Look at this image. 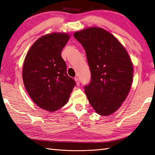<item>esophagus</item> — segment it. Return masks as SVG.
Here are the masks:
<instances>
[{
  "instance_id": "obj_1",
  "label": "esophagus",
  "mask_w": 155,
  "mask_h": 155,
  "mask_svg": "<svg viewBox=\"0 0 155 155\" xmlns=\"http://www.w3.org/2000/svg\"><path fill=\"white\" fill-rule=\"evenodd\" d=\"M74 80L76 81V83H77V86H79L80 85V81H79V79H78V78H74Z\"/></svg>"
}]
</instances>
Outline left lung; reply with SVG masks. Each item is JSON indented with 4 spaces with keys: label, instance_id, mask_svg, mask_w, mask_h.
Returning <instances> with one entry per match:
<instances>
[{
    "label": "left lung",
    "instance_id": "obj_1",
    "mask_svg": "<svg viewBox=\"0 0 155 155\" xmlns=\"http://www.w3.org/2000/svg\"><path fill=\"white\" fill-rule=\"evenodd\" d=\"M74 37L86 51L91 72L84 86L89 103L102 116L114 113L129 93L133 67L129 55L110 32L98 27L76 32Z\"/></svg>",
    "mask_w": 155,
    "mask_h": 155
}]
</instances>
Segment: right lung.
Instances as JSON below:
<instances>
[{"label": "right lung", "instance_id": "right-lung-1", "mask_svg": "<svg viewBox=\"0 0 155 155\" xmlns=\"http://www.w3.org/2000/svg\"><path fill=\"white\" fill-rule=\"evenodd\" d=\"M70 38L67 33L42 36L26 56L22 79L34 103L42 109L54 112L67 103L76 83L67 73L61 52Z\"/></svg>", "mask_w": 155, "mask_h": 155}]
</instances>
